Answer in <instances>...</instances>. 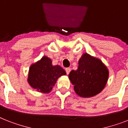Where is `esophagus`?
<instances>
[{"mask_svg":"<svg viewBox=\"0 0 128 128\" xmlns=\"http://www.w3.org/2000/svg\"><path fill=\"white\" fill-rule=\"evenodd\" d=\"M65 70H66V74L68 75L70 74V71H71V69H70V68H66V69H65Z\"/></svg>","mask_w":128,"mask_h":128,"instance_id":"34e87169","label":"esophagus"}]
</instances>
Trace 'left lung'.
Masks as SVG:
<instances>
[{"mask_svg":"<svg viewBox=\"0 0 128 128\" xmlns=\"http://www.w3.org/2000/svg\"><path fill=\"white\" fill-rule=\"evenodd\" d=\"M76 70H72L68 76L78 95L89 98L100 93L108 79L107 67L100 59L88 53L82 54Z\"/></svg>","mask_w":128,"mask_h":128,"instance_id":"1","label":"left lung"}]
</instances>
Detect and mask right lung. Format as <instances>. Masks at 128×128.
<instances>
[{"instance_id": "obj_1", "label": "right lung", "mask_w": 128, "mask_h": 128, "mask_svg": "<svg viewBox=\"0 0 128 128\" xmlns=\"http://www.w3.org/2000/svg\"><path fill=\"white\" fill-rule=\"evenodd\" d=\"M66 74V72L61 66L52 65L51 59L44 56L31 65L28 82L30 86L38 92L48 93L51 91L57 80Z\"/></svg>"}]
</instances>
